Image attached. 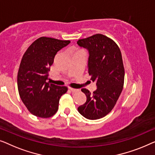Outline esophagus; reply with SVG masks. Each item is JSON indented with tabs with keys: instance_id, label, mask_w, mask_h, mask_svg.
<instances>
[{
	"instance_id": "esophagus-1",
	"label": "esophagus",
	"mask_w": 155,
	"mask_h": 155,
	"mask_svg": "<svg viewBox=\"0 0 155 155\" xmlns=\"http://www.w3.org/2000/svg\"><path fill=\"white\" fill-rule=\"evenodd\" d=\"M69 90H70L72 93H77V92H78V91H79V90H78V89L73 88H71V87H70V88H69Z\"/></svg>"
}]
</instances>
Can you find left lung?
Masks as SVG:
<instances>
[{
	"mask_svg": "<svg viewBox=\"0 0 155 155\" xmlns=\"http://www.w3.org/2000/svg\"><path fill=\"white\" fill-rule=\"evenodd\" d=\"M77 43L88 50V74L97 87L93 93L81 89L87 100L78 111L86 119H98L112 110L123 90L125 71L121 53L112 38L101 34L79 39Z\"/></svg>",
	"mask_w": 155,
	"mask_h": 155,
	"instance_id": "obj_1",
	"label": "left lung"
}]
</instances>
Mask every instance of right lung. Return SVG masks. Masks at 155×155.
<instances>
[{"instance_id": "1", "label": "right lung", "mask_w": 155, "mask_h": 155, "mask_svg": "<svg viewBox=\"0 0 155 155\" xmlns=\"http://www.w3.org/2000/svg\"><path fill=\"white\" fill-rule=\"evenodd\" d=\"M69 41L42 36L34 41L24 54L17 74L19 96L29 112L41 118H49L57 112L60 97L67 86L49 84L50 67L58 52Z\"/></svg>"}]
</instances>
